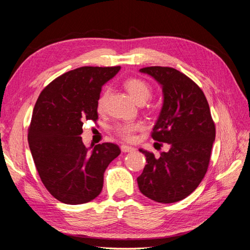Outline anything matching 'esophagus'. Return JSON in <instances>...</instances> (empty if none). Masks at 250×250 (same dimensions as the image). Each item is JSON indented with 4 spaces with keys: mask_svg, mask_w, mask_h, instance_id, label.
<instances>
[{
    "mask_svg": "<svg viewBox=\"0 0 250 250\" xmlns=\"http://www.w3.org/2000/svg\"><path fill=\"white\" fill-rule=\"evenodd\" d=\"M121 151H124V153H131V151H134V148L128 145H121Z\"/></svg>",
    "mask_w": 250,
    "mask_h": 250,
    "instance_id": "34e87169",
    "label": "esophagus"
}]
</instances>
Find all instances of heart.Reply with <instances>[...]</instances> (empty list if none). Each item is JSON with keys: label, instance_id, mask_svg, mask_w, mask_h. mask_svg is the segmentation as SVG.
<instances>
[{"label": "heart", "instance_id": "heart-1", "mask_svg": "<svg viewBox=\"0 0 250 250\" xmlns=\"http://www.w3.org/2000/svg\"><path fill=\"white\" fill-rule=\"evenodd\" d=\"M125 87L126 91L129 92L132 99H133L138 104H144L145 102L149 100L151 95V87L147 82L139 79V78H129L128 80L125 82ZM109 90L106 89L103 91L101 96L99 97V101H97V108L102 110L104 108L105 103L107 100V96H108ZM143 128L142 124H121L116 125V132L120 135L122 139L125 140H132L134 136V133L136 131L141 130Z\"/></svg>", "mask_w": 250, "mask_h": 250}]
</instances>
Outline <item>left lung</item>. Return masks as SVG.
Here are the masks:
<instances>
[{"label": "left lung", "mask_w": 250, "mask_h": 250, "mask_svg": "<svg viewBox=\"0 0 250 250\" xmlns=\"http://www.w3.org/2000/svg\"><path fill=\"white\" fill-rule=\"evenodd\" d=\"M158 82L163 106L151 136L170 148L159 158L140 148L146 164L138 178L141 193L157 203H177L193 193L207 172L216 128L200 87L174 68L140 69Z\"/></svg>", "instance_id": "1"}]
</instances>
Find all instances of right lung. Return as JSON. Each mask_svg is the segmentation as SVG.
Wrapping results in <instances>:
<instances>
[{
    "mask_svg": "<svg viewBox=\"0 0 250 250\" xmlns=\"http://www.w3.org/2000/svg\"><path fill=\"white\" fill-rule=\"evenodd\" d=\"M120 66L80 67L63 73L44 89L34 105L28 143L42 183L68 205L89 203L102 192L104 172L120 154L118 145L86 147L85 120L97 119L102 86Z\"/></svg>",
    "mask_w": 250,
    "mask_h": 250,
    "instance_id": "add662e5",
    "label": "right lung"
}]
</instances>
